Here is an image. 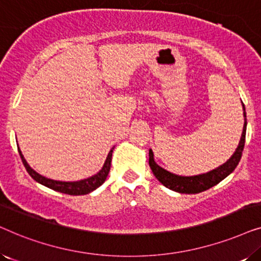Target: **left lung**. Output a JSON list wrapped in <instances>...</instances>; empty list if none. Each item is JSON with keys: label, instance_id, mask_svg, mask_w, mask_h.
<instances>
[{"label": "left lung", "instance_id": "8db88e82", "mask_svg": "<svg viewBox=\"0 0 261 261\" xmlns=\"http://www.w3.org/2000/svg\"><path fill=\"white\" fill-rule=\"evenodd\" d=\"M242 108H244V116H245L244 130H242L241 139H240V142H239L237 151L234 152V154L231 155V158L228 160L227 163H224L223 165H221L215 170L210 171L208 173L198 174V176H192V177L177 176V174L171 173L169 171L164 170L163 167H160L158 164H155L154 158H153L152 149H149L148 164L156 179H158L164 187L169 188L171 190L176 192H180V194H198V192L205 191L208 190V189L213 188L214 185L219 184L221 180H223L227 176H229V174L235 170V167L238 166L239 162H240L242 151H244V146H245L247 119H246L244 103H242Z\"/></svg>", "mask_w": 261, "mask_h": 261}]
</instances>
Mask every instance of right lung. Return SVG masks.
<instances>
[{
  "instance_id": "add662e5",
  "label": "right lung",
  "mask_w": 261,
  "mask_h": 261,
  "mask_svg": "<svg viewBox=\"0 0 261 261\" xmlns=\"http://www.w3.org/2000/svg\"><path fill=\"white\" fill-rule=\"evenodd\" d=\"M113 149L114 147L110 149V152L108 153V156H107L106 159L105 165H103L102 170L99 171L97 174H95V176H92L90 178H87V179L78 180V181H59V180H53V179H48V178L42 177L41 174L35 172V171L28 165L20 149H19V153H20L21 160H22L23 165L26 167L27 172L30 173V176L33 178L34 180H37L38 183L45 185V187L52 189V190L55 191L63 192V194L80 196V195H87L89 192L94 191L95 189H97L99 187V185L105 183V180L107 179V176H108L109 173L110 164H112Z\"/></svg>"
}]
</instances>
